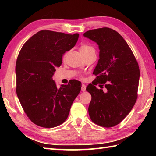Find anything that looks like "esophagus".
Masks as SVG:
<instances>
[{"label": "esophagus", "mask_w": 156, "mask_h": 156, "mask_svg": "<svg viewBox=\"0 0 156 156\" xmlns=\"http://www.w3.org/2000/svg\"><path fill=\"white\" fill-rule=\"evenodd\" d=\"M81 90H82V91H86V85H85V84H82Z\"/></svg>", "instance_id": "34e87169"}]
</instances>
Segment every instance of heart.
<instances>
[{"mask_svg": "<svg viewBox=\"0 0 156 156\" xmlns=\"http://www.w3.org/2000/svg\"><path fill=\"white\" fill-rule=\"evenodd\" d=\"M79 50H80V52L81 53V54L83 55V56H84V55L87 54L88 52L91 51H92V50H94V49L93 47L89 46V45H87V44H83V45L80 46ZM66 56H67V54H65L64 57H66Z\"/></svg>", "mask_w": 156, "mask_h": 156, "instance_id": "1", "label": "heart"}]
</instances>
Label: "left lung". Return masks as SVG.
Returning a JSON list of instances; mask_svg holds the SVG:
<instances>
[{
    "label": "left lung",
    "mask_w": 156,
    "mask_h": 156,
    "mask_svg": "<svg viewBox=\"0 0 156 156\" xmlns=\"http://www.w3.org/2000/svg\"><path fill=\"white\" fill-rule=\"evenodd\" d=\"M86 38L98 45L99 60L93 74L95 82L86 90L91 95L89 115L103 127L117 125L127 115L138 98L140 69L130 47L119 33L108 27L86 31ZM106 88L104 92L94 86Z\"/></svg>",
    "instance_id": "left-lung-1"
}]
</instances>
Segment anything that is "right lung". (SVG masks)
Instances as JSON below:
<instances>
[{
  "label": "right lung",
  "mask_w": 156,
  "mask_h": 156,
  "mask_svg": "<svg viewBox=\"0 0 156 156\" xmlns=\"http://www.w3.org/2000/svg\"><path fill=\"white\" fill-rule=\"evenodd\" d=\"M78 34L42 30L23 44L16 64V94L31 122L44 128L61 125L81 90L72 80L58 88L52 76L62 62V55L75 46Z\"/></svg>",
  "instance_id": "add662e5"
}]
</instances>
